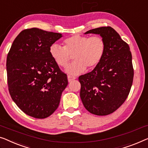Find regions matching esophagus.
Instances as JSON below:
<instances>
[{
	"label": "esophagus",
	"mask_w": 148,
	"mask_h": 148,
	"mask_svg": "<svg viewBox=\"0 0 148 148\" xmlns=\"http://www.w3.org/2000/svg\"><path fill=\"white\" fill-rule=\"evenodd\" d=\"M67 78H68V81H69V82H71V81H72L73 80H74V79H76L75 77L71 76V75H68Z\"/></svg>",
	"instance_id": "esophagus-1"
}]
</instances>
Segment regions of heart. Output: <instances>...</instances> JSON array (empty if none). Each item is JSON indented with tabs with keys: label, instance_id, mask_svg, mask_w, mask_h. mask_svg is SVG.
Instances as JSON below:
<instances>
[{
	"label": "heart",
	"instance_id": "heart-1",
	"mask_svg": "<svg viewBox=\"0 0 148 148\" xmlns=\"http://www.w3.org/2000/svg\"><path fill=\"white\" fill-rule=\"evenodd\" d=\"M64 47L53 44L49 52L55 63L65 67L73 55L75 61L65 69L67 73L77 75L89 69L95 67L103 57L106 42L100 36L75 35L63 40Z\"/></svg>",
	"mask_w": 148,
	"mask_h": 148
}]
</instances>
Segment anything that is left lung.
Here are the masks:
<instances>
[{"label":"left lung","mask_w":148,"mask_h":148,"mask_svg":"<svg viewBox=\"0 0 148 148\" xmlns=\"http://www.w3.org/2000/svg\"><path fill=\"white\" fill-rule=\"evenodd\" d=\"M99 34L106 42V51L92 71L79 76L80 97L92 114L107 115L125 102L134 79L130 47L111 27L96 28L85 34Z\"/></svg>","instance_id":"1"}]
</instances>
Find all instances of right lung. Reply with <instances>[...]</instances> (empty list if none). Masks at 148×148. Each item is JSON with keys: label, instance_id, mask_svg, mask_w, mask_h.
Here are the masks:
<instances>
[{"label": "right lung", "instance_id": "obj_1", "mask_svg": "<svg viewBox=\"0 0 148 148\" xmlns=\"http://www.w3.org/2000/svg\"><path fill=\"white\" fill-rule=\"evenodd\" d=\"M61 33L37 28L23 30L7 55L6 72L9 93L27 115L44 119L59 107L68 85L67 75L51 57L49 48Z\"/></svg>", "mask_w": 148, "mask_h": 148}]
</instances>
